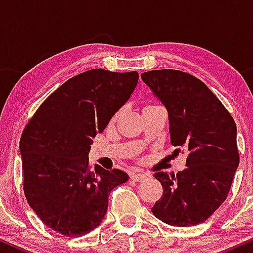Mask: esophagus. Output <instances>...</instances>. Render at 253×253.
Instances as JSON below:
<instances>
[{
  "mask_svg": "<svg viewBox=\"0 0 253 253\" xmlns=\"http://www.w3.org/2000/svg\"><path fill=\"white\" fill-rule=\"evenodd\" d=\"M130 178L135 182H141L146 178V175H144V173H132V175H130Z\"/></svg>",
  "mask_w": 253,
  "mask_h": 253,
  "instance_id": "1",
  "label": "esophagus"
}]
</instances>
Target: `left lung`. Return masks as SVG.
<instances>
[{
  "instance_id": "left-lung-1",
  "label": "left lung",
  "mask_w": 253,
  "mask_h": 253,
  "mask_svg": "<svg viewBox=\"0 0 253 253\" xmlns=\"http://www.w3.org/2000/svg\"><path fill=\"white\" fill-rule=\"evenodd\" d=\"M141 80L168 109L171 144L188 153L187 169L155 175L164 191L151 211L177 227L205 222L226 200L239 165L236 123L193 75L164 69L144 72Z\"/></svg>"
}]
</instances>
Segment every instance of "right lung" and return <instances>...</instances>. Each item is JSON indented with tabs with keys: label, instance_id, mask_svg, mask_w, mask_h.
I'll list each match as a JSON object with an SVG mask.
<instances>
[{
	"label": "right lung",
	"instance_id": "1",
	"mask_svg": "<svg viewBox=\"0 0 253 253\" xmlns=\"http://www.w3.org/2000/svg\"><path fill=\"white\" fill-rule=\"evenodd\" d=\"M138 78L136 71L82 72L52 92L26 125L20 139L25 196L42 221L63 236L96 228L110 191L128 181L119 169L91 170L88 155Z\"/></svg>",
	"mask_w": 253,
	"mask_h": 253
}]
</instances>
